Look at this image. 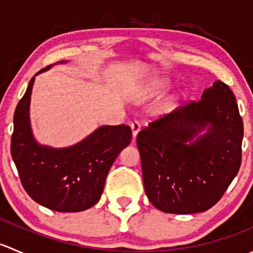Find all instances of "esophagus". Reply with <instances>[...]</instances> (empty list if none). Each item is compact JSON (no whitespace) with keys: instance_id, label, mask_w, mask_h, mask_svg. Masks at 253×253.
I'll return each instance as SVG.
<instances>
[{"instance_id":"1","label":"esophagus","mask_w":253,"mask_h":253,"mask_svg":"<svg viewBox=\"0 0 253 253\" xmlns=\"http://www.w3.org/2000/svg\"><path fill=\"white\" fill-rule=\"evenodd\" d=\"M131 128H132V136H133V139L136 138L137 134H138L139 129H141V124L138 121H133L131 124Z\"/></svg>"}]
</instances>
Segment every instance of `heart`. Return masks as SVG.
<instances>
[{"mask_svg": "<svg viewBox=\"0 0 253 253\" xmlns=\"http://www.w3.org/2000/svg\"><path fill=\"white\" fill-rule=\"evenodd\" d=\"M170 86V82L168 79L164 78H157L150 81L149 83L145 85V88L143 89V95L145 98H152V96L159 95V94L164 93L165 90H168Z\"/></svg>", "mask_w": 253, "mask_h": 253, "instance_id": "obj_1", "label": "heart"}]
</instances>
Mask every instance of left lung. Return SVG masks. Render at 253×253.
<instances>
[{"instance_id": "obj_1", "label": "left lung", "mask_w": 253, "mask_h": 253, "mask_svg": "<svg viewBox=\"0 0 253 253\" xmlns=\"http://www.w3.org/2000/svg\"><path fill=\"white\" fill-rule=\"evenodd\" d=\"M242 138L236 99L220 81L198 103L150 122L137 134L148 200L165 213L208 211L239 172Z\"/></svg>"}]
</instances>
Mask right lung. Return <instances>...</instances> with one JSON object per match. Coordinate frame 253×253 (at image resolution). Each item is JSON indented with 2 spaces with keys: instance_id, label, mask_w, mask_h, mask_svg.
I'll return each mask as SVG.
<instances>
[{
  "instance_id": "1",
  "label": "right lung",
  "mask_w": 253,
  "mask_h": 253,
  "mask_svg": "<svg viewBox=\"0 0 253 253\" xmlns=\"http://www.w3.org/2000/svg\"><path fill=\"white\" fill-rule=\"evenodd\" d=\"M60 63H66L61 61ZM29 82L13 117L11 154L20 182L37 203L63 213L82 211L99 202L115 159L129 144V126H101L67 148L40 144L30 125V98L35 77Z\"/></svg>"
}]
</instances>
